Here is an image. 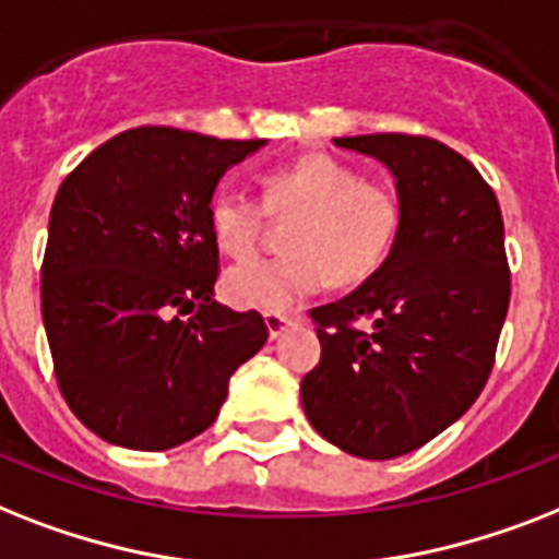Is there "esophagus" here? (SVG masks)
<instances>
[{"mask_svg":"<svg viewBox=\"0 0 559 559\" xmlns=\"http://www.w3.org/2000/svg\"><path fill=\"white\" fill-rule=\"evenodd\" d=\"M264 324H266V333H270V338H278L287 326L295 324L293 316H284V312H266L264 316Z\"/></svg>","mask_w":559,"mask_h":559,"instance_id":"34e87169","label":"esophagus"}]
</instances>
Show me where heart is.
<instances>
[{"label": "heart", "instance_id": "1", "mask_svg": "<svg viewBox=\"0 0 559 559\" xmlns=\"http://www.w3.org/2000/svg\"><path fill=\"white\" fill-rule=\"evenodd\" d=\"M298 215L287 233L289 255L247 258L224 272L226 301L240 310L287 312L319 293L326 278L353 287L388 258L399 233V198L376 180H361L330 154H307L264 177V206L249 194L221 189L209 203V226L226 255L252 252L264 226Z\"/></svg>", "mask_w": 559, "mask_h": 559}]
</instances>
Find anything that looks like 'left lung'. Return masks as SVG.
Instances as JSON below:
<instances>
[{
  "mask_svg": "<svg viewBox=\"0 0 559 559\" xmlns=\"http://www.w3.org/2000/svg\"><path fill=\"white\" fill-rule=\"evenodd\" d=\"M393 175L399 233L382 266L312 310L321 361L301 405L326 442L396 460L483 393L511 298L497 194L460 152L411 134L335 138Z\"/></svg>",
  "mask_w": 559,
  "mask_h": 559,
  "instance_id": "1",
  "label": "left lung"
}]
</instances>
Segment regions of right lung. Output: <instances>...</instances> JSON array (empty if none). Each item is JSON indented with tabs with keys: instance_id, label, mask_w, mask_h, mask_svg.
Returning <instances> with one entry per match:
<instances>
[{
	"instance_id": "right-lung-1",
	"label": "right lung",
	"mask_w": 559,
	"mask_h": 559,
	"mask_svg": "<svg viewBox=\"0 0 559 559\" xmlns=\"http://www.w3.org/2000/svg\"><path fill=\"white\" fill-rule=\"evenodd\" d=\"M266 140L143 126L62 180L48 221L43 321L68 407L129 451H169L217 419L266 342L255 310L217 304L209 203Z\"/></svg>"
}]
</instances>
